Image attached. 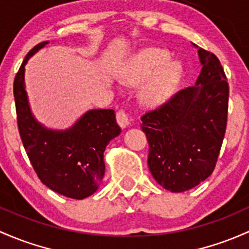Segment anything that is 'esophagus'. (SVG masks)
<instances>
[{"label": "esophagus", "instance_id": "esophagus-1", "mask_svg": "<svg viewBox=\"0 0 249 249\" xmlns=\"http://www.w3.org/2000/svg\"><path fill=\"white\" fill-rule=\"evenodd\" d=\"M117 122L119 124L120 127L125 129L130 125V117L126 112L124 111H118L117 112Z\"/></svg>", "mask_w": 249, "mask_h": 249}]
</instances>
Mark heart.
Segmentation results:
<instances>
[{
    "mask_svg": "<svg viewBox=\"0 0 249 249\" xmlns=\"http://www.w3.org/2000/svg\"><path fill=\"white\" fill-rule=\"evenodd\" d=\"M160 48H145L127 59L122 68L123 80L132 86L143 85L141 100L146 106L159 107L171 99L182 75L180 63Z\"/></svg>",
    "mask_w": 249,
    "mask_h": 249,
    "instance_id": "obj_1",
    "label": "heart"
}]
</instances>
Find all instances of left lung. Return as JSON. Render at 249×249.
I'll list each match as a JSON object with an SVG mask.
<instances>
[{"label": "left lung", "mask_w": 249, "mask_h": 249, "mask_svg": "<svg viewBox=\"0 0 249 249\" xmlns=\"http://www.w3.org/2000/svg\"><path fill=\"white\" fill-rule=\"evenodd\" d=\"M201 71L196 85L178 91L142 117L154 179L184 192L209 178L216 166L228 117L229 86L218 58L198 48Z\"/></svg>", "instance_id": "8db88e82"}]
</instances>
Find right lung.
<instances>
[{
  "instance_id": "1",
  "label": "right lung",
  "mask_w": 249,
  "mask_h": 249,
  "mask_svg": "<svg viewBox=\"0 0 249 249\" xmlns=\"http://www.w3.org/2000/svg\"><path fill=\"white\" fill-rule=\"evenodd\" d=\"M46 44L43 41L28 52L14 80L20 137L45 186L68 198L83 199L98 190L105 174L104 151L122 130L113 109H90L65 130L49 129L36 119L25 89V65Z\"/></svg>"
}]
</instances>
